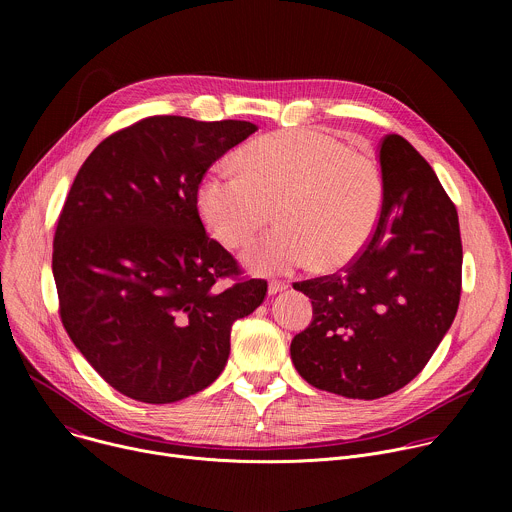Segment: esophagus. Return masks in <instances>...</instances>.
I'll list each match as a JSON object with an SVG mask.
<instances>
[{
    "mask_svg": "<svg viewBox=\"0 0 512 512\" xmlns=\"http://www.w3.org/2000/svg\"><path fill=\"white\" fill-rule=\"evenodd\" d=\"M283 289H287V283H285V281H281V279H271V281H269V294H271V296L279 294V291H283Z\"/></svg>",
    "mask_w": 512,
    "mask_h": 512,
    "instance_id": "1",
    "label": "esophagus"
}]
</instances>
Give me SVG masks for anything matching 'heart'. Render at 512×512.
Returning a JSON list of instances; mask_svg holds the SVG:
<instances>
[{
    "label": "heart",
    "mask_w": 512,
    "mask_h": 512,
    "mask_svg": "<svg viewBox=\"0 0 512 512\" xmlns=\"http://www.w3.org/2000/svg\"><path fill=\"white\" fill-rule=\"evenodd\" d=\"M243 172L212 170L198 206L214 237L245 247L273 216L279 221L245 253L249 267L283 273L318 259L350 263L371 239L383 204L377 166L342 139L316 129L263 135L241 152Z\"/></svg>",
    "instance_id": "1"
}]
</instances>
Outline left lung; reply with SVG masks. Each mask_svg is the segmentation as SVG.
<instances>
[{"label":"left lung","mask_w":512,"mask_h":512,"mask_svg":"<svg viewBox=\"0 0 512 512\" xmlns=\"http://www.w3.org/2000/svg\"><path fill=\"white\" fill-rule=\"evenodd\" d=\"M383 206L373 237L340 271L294 283L312 324L289 346L316 389L379 399L413 381L450 330L462 291L458 210L413 145L379 143Z\"/></svg>","instance_id":"1"}]
</instances>
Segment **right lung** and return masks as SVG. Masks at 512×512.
Returning a JSON list of instances; mask_svg holds the SVG:
<instances>
[{"instance_id":"1","label":"right lung","mask_w":512,"mask_h":512,"mask_svg":"<svg viewBox=\"0 0 512 512\" xmlns=\"http://www.w3.org/2000/svg\"><path fill=\"white\" fill-rule=\"evenodd\" d=\"M255 131L145 117L103 139L68 190L52 251L58 314L125 397L160 405L206 389L225 369L233 324L267 296L198 214L208 168Z\"/></svg>"}]
</instances>
